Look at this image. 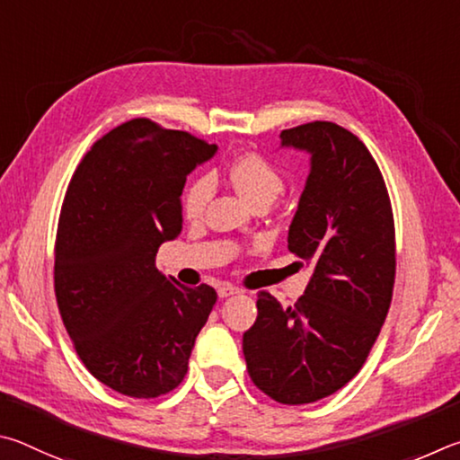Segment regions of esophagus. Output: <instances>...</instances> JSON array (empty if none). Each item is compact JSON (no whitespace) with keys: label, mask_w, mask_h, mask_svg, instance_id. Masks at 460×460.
<instances>
[{"label":"esophagus","mask_w":460,"mask_h":460,"mask_svg":"<svg viewBox=\"0 0 460 460\" xmlns=\"http://www.w3.org/2000/svg\"><path fill=\"white\" fill-rule=\"evenodd\" d=\"M238 293H243V291H240L238 287L230 285V283H222L220 287H217V296H220V299H226V296H232V295H238Z\"/></svg>","instance_id":"obj_1"}]
</instances>
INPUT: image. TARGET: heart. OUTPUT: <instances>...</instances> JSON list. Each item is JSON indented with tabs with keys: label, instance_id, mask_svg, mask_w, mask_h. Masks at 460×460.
Returning a JSON list of instances; mask_svg holds the SVG:
<instances>
[{
	"label": "heart",
	"instance_id": "heart-1",
	"mask_svg": "<svg viewBox=\"0 0 460 460\" xmlns=\"http://www.w3.org/2000/svg\"><path fill=\"white\" fill-rule=\"evenodd\" d=\"M228 181L251 206L272 204L285 190V177L259 153H243L228 165ZM212 198V181L208 177L193 180L181 196V209L188 220H198Z\"/></svg>",
	"mask_w": 460,
	"mask_h": 460
}]
</instances>
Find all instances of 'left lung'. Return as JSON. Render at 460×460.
<instances>
[{"mask_svg": "<svg viewBox=\"0 0 460 460\" xmlns=\"http://www.w3.org/2000/svg\"><path fill=\"white\" fill-rule=\"evenodd\" d=\"M280 143L311 155L288 251L313 277L293 307L259 293L243 351L256 388L296 406L332 396L366 364L392 303L396 232L380 167L351 131L313 120Z\"/></svg>", "mask_w": 460, "mask_h": 460, "instance_id": "1", "label": "left lung"}]
</instances>
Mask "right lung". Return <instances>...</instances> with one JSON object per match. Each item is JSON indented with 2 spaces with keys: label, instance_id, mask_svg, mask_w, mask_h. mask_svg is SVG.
Listing matches in <instances>:
<instances>
[{
  "label": "right lung",
  "instance_id": "right-lung-1",
  "mask_svg": "<svg viewBox=\"0 0 460 460\" xmlns=\"http://www.w3.org/2000/svg\"><path fill=\"white\" fill-rule=\"evenodd\" d=\"M216 145L133 119L96 141L60 209L54 291L78 358L96 380L131 398L181 384L199 329L217 299L155 267L181 232V191Z\"/></svg>",
  "mask_w": 460,
  "mask_h": 460
}]
</instances>
